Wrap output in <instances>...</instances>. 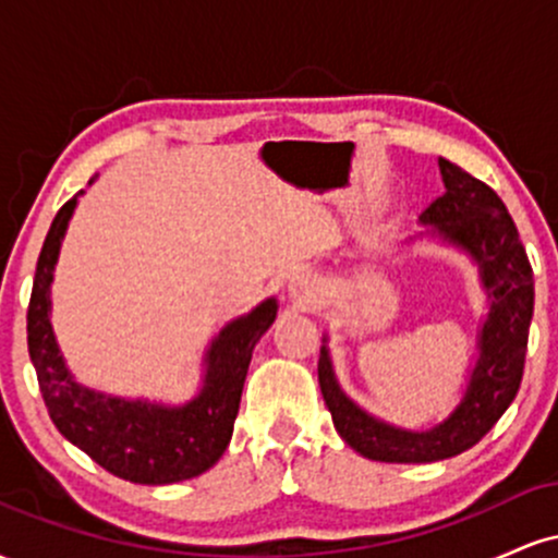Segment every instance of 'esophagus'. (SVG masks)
<instances>
[{
    "instance_id": "1",
    "label": "esophagus",
    "mask_w": 558,
    "mask_h": 558,
    "mask_svg": "<svg viewBox=\"0 0 558 558\" xmlns=\"http://www.w3.org/2000/svg\"><path fill=\"white\" fill-rule=\"evenodd\" d=\"M288 296H291L296 304L310 306L319 299V286L312 275H293L291 283H288Z\"/></svg>"
}]
</instances>
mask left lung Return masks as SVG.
Returning <instances> with one entry per match:
<instances>
[{
    "mask_svg": "<svg viewBox=\"0 0 558 558\" xmlns=\"http://www.w3.org/2000/svg\"><path fill=\"white\" fill-rule=\"evenodd\" d=\"M444 196L420 215V235L466 254L477 267L488 296V315L477 330V360L472 364L462 399L446 420L427 430H407L377 420L345 396L332 369L328 336L319 349V390L341 438L364 459L388 464H430L466 451L501 420L522 383L530 319H533V267L496 191L448 159H438Z\"/></svg>",
    "mask_w": 558,
    "mask_h": 558,
    "instance_id": "8db88e82",
    "label": "left lung"
}]
</instances>
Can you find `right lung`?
I'll return each instance as SVG.
<instances>
[{
    "label": "right lung",
    "instance_id": "1",
    "mask_svg": "<svg viewBox=\"0 0 558 558\" xmlns=\"http://www.w3.org/2000/svg\"><path fill=\"white\" fill-rule=\"evenodd\" d=\"M81 196L83 191L70 198L49 228L28 304V354L49 417L114 477L141 485L198 477L226 453L254 345L278 317V299L259 301L220 328L202 356V386L185 403L125 399L83 386L70 373L52 328L54 267Z\"/></svg>",
    "mask_w": 558,
    "mask_h": 558
}]
</instances>
